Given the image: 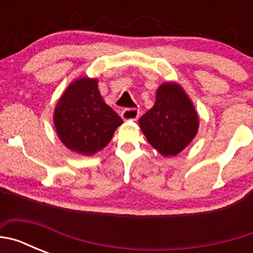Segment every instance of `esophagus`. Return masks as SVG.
I'll list each match as a JSON object with an SVG mask.
<instances>
[{
	"mask_svg": "<svg viewBox=\"0 0 253 253\" xmlns=\"http://www.w3.org/2000/svg\"><path fill=\"white\" fill-rule=\"evenodd\" d=\"M122 118L124 120H138L139 110L138 109H125L122 113Z\"/></svg>",
	"mask_w": 253,
	"mask_h": 253,
	"instance_id": "1",
	"label": "esophagus"
}]
</instances>
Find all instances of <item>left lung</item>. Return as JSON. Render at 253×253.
I'll return each mask as SVG.
<instances>
[{
  "mask_svg": "<svg viewBox=\"0 0 253 253\" xmlns=\"http://www.w3.org/2000/svg\"><path fill=\"white\" fill-rule=\"evenodd\" d=\"M147 140L165 157L184 151L195 138L199 116L184 88L175 82L158 87L156 102L139 119Z\"/></svg>",
  "mask_w": 253,
  "mask_h": 253,
  "instance_id": "left-lung-1",
  "label": "left lung"
}]
</instances>
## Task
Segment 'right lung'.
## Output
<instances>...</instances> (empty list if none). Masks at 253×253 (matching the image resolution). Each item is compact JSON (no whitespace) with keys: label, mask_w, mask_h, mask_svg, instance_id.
<instances>
[{"label":"right lung","mask_w":253,"mask_h":253,"mask_svg":"<svg viewBox=\"0 0 253 253\" xmlns=\"http://www.w3.org/2000/svg\"><path fill=\"white\" fill-rule=\"evenodd\" d=\"M96 78L81 77L69 84L58 100L54 126L64 146L73 152L92 156L107 146L123 120L105 104Z\"/></svg>","instance_id":"right-lung-1"}]
</instances>
